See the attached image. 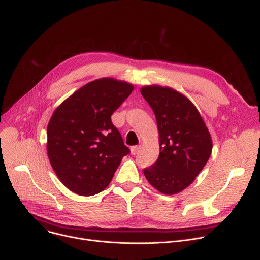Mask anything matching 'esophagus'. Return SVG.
Instances as JSON below:
<instances>
[{
  "mask_svg": "<svg viewBox=\"0 0 260 260\" xmlns=\"http://www.w3.org/2000/svg\"><path fill=\"white\" fill-rule=\"evenodd\" d=\"M139 149H140V146H132V147H131V154H132V155L138 154Z\"/></svg>",
  "mask_w": 260,
  "mask_h": 260,
  "instance_id": "1",
  "label": "esophagus"
}]
</instances>
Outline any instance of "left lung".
<instances>
[{"instance_id": "obj_1", "label": "left lung", "mask_w": 260, "mask_h": 260, "mask_svg": "<svg viewBox=\"0 0 260 260\" xmlns=\"http://www.w3.org/2000/svg\"><path fill=\"white\" fill-rule=\"evenodd\" d=\"M152 107L159 132L160 154L144 176L160 193L174 195L192 184L212 154L211 134L196 106L168 86L140 89Z\"/></svg>"}]
</instances>
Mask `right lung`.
Returning a JSON list of instances; mask_svg holds the SVG:
<instances>
[{
	"mask_svg": "<svg viewBox=\"0 0 260 260\" xmlns=\"http://www.w3.org/2000/svg\"><path fill=\"white\" fill-rule=\"evenodd\" d=\"M134 85L101 78L82 86L53 112L47 125V155L60 181L80 196L98 194L129 154L111 116Z\"/></svg>",
	"mask_w": 260,
	"mask_h": 260,
	"instance_id": "add662e5",
	"label": "right lung"
}]
</instances>
